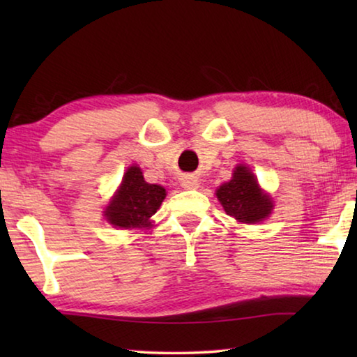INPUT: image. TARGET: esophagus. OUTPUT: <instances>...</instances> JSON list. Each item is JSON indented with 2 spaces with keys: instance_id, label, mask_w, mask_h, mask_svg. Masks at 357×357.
<instances>
[{
  "instance_id": "esophagus-1",
  "label": "esophagus",
  "mask_w": 357,
  "mask_h": 357,
  "mask_svg": "<svg viewBox=\"0 0 357 357\" xmlns=\"http://www.w3.org/2000/svg\"><path fill=\"white\" fill-rule=\"evenodd\" d=\"M183 185L185 187V189H197V187H198V179L193 178V176H185L183 179Z\"/></svg>"
}]
</instances>
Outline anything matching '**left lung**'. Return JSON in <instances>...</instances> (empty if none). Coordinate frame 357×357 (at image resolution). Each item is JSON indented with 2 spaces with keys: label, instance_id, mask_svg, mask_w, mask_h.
<instances>
[{
  "label": "left lung",
  "instance_id": "left-lung-1",
  "mask_svg": "<svg viewBox=\"0 0 357 357\" xmlns=\"http://www.w3.org/2000/svg\"><path fill=\"white\" fill-rule=\"evenodd\" d=\"M217 198L228 215L243 223L261 222L274 208L269 195L259 190L257 178L244 165L234 168L231 181L217 189Z\"/></svg>",
  "mask_w": 357,
  "mask_h": 357
}]
</instances>
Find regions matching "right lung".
<instances>
[{"instance_id": "add662e5", "label": "right lung", "mask_w": 357, "mask_h": 357, "mask_svg": "<svg viewBox=\"0 0 357 357\" xmlns=\"http://www.w3.org/2000/svg\"><path fill=\"white\" fill-rule=\"evenodd\" d=\"M165 195L164 187L148 184L140 168L134 165L126 172L123 184L105 209V217L119 228H146Z\"/></svg>"}]
</instances>
